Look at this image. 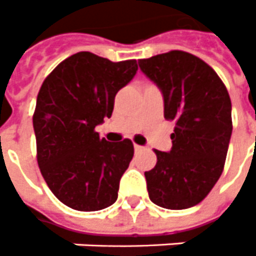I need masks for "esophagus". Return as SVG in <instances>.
Returning a JSON list of instances; mask_svg holds the SVG:
<instances>
[{
    "label": "esophagus",
    "instance_id": "1",
    "mask_svg": "<svg viewBox=\"0 0 256 256\" xmlns=\"http://www.w3.org/2000/svg\"><path fill=\"white\" fill-rule=\"evenodd\" d=\"M134 148H135V152H136V153L138 152H142L143 150L142 146H139V144H135V146H134Z\"/></svg>",
    "mask_w": 256,
    "mask_h": 256
}]
</instances>
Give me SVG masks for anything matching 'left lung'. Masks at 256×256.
Masks as SVG:
<instances>
[{"mask_svg": "<svg viewBox=\"0 0 256 256\" xmlns=\"http://www.w3.org/2000/svg\"><path fill=\"white\" fill-rule=\"evenodd\" d=\"M139 67L160 88L164 117L175 121L171 150H154L157 164L144 172L148 197L166 210L197 206L224 171L233 130L228 90L212 67L183 50L140 59Z\"/></svg>", "mask_w": 256, "mask_h": 256, "instance_id": "obj_1", "label": "left lung"}]
</instances>
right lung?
Listing matches in <instances>:
<instances>
[{"label":"right lung","instance_id":"1","mask_svg":"<svg viewBox=\"0 0 256 256\" xmlns=\"http://www.w3.org/2000/svg\"><path fill=\"white\" fill-rule=\"evenodd\" d=\"M136 72V60L112 62L78 52L59 63L41 85L32 116L38 166L64 206L99 211L117 200L134 144L130 139H100L95 126L112 117L117 92Z\"/></svg>","mask_w":256,"mask_h":256}]
</instances>
